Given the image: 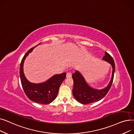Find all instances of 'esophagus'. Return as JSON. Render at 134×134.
Segmentation results:
<instances>
[{"mask_svg": "<svg viewBox=\"0 0 134 134\" xmlns=\"http://www.w3.org/2000/svg\"><path fill=\"white\" fill-rule=\"evenodd\" d=\"M72 73L71 72H68V73H67L66 77L67 78H71V77L72 76Z\"/></svg>", "mask_w": 134, "mask_h": 134, "instance_id": "obj_1", "label": "esophagus"}]
</instances>
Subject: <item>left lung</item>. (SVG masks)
I'll use <instances>...</instances> for the list:
<instances>
[{
    "mask_svg": "<svg viewBox=\"0 0 134 134\" xmlns=\"http://www.w3.org/2000/svg\"><path fill=\"white\" fill-rule=\"evenodd\" d=\"M103 60L110 63L113 69L111 81L108 86L105 88L97 90L91 87L86 82L83 76L78 71H76L72 74V78L74 81L73 94L75 99L80 103L88 104L99 101L107 95L110 89L113 82L115 71V62L112 56L107 52H105V55L103 58Z\"/></svg>",
    "mask_w": 134,
    "mask_h": 134,
    "instance_id": "left-lung-1",
    "label": "left lung"
}]
</instances>
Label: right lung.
<instances>
[{
  "mask_svg": "<svg viewBox=\"0 0 134 134\" xmlns=\"http://www.w3.org/2000/svg\"><path fill=\"white\" fill-rule=\"evenodd\" d=\"M40 44L41 43L38 44ZM37 46L30 49L21 61L19 68L20 81L25 94L30 100L39 104H48L52 103L57 97L61 84L66 78V73L54 75L43 83H34L28 81L24 74L23 63L29 53L31 52Z\"/></svg>",
  "mask_w": 134,
  "mask_h": 134,
  "instance_id": "1",
  "label": "right lung"
}]
</instances>
